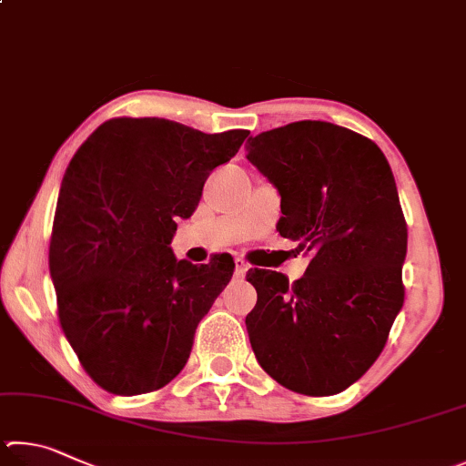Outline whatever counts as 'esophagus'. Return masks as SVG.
Here are the masks:
<instances>
[{"instance_id":"34e87169","label":"esophagus","mask_w":466,"mask_h":466,"mask_svg":"<svg viewBox=\"0 0 466 466\" xmlns=\"http://www.w3.org/2000/svg\"><path fill=\"white\" fill-rule=\"evenodd\" d=\"M246 272H248V262H246V259H241V258L235 259V274L243 276Z\"/></svg>"}]
</instances>
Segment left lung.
Wrapping results in <instances>:
<instances>
[{
	"instance_id": "1",
	"label": "left lung",
	"mask_w": 466,
	"mask_h": 466,
	"mask_svg": "<svg viewBox=\"0 0 466 466\" xmlns=\"http://www.w3.org/2000/svg\"><path fill=\"white\" fill-rule=\"evenodd\" d=\"M248 159L279 187V233L311 254L292 284L248 272L251 348L282 387L341 393L380 356L403 307L407 223L393 171L377 143L323 120L249 137Z\"/></svg>"
}]
</instances>
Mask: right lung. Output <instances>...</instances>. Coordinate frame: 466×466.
I'll return each instance as SVG.
<instances>
[{
  "mask_svg": "<svg viewBox=\"0 0 466 466\" xmlns=\"http://www.w3.org/2000/svg\"><path fill=\"white\" fill-rule=\"evenodd\" d=\"M249 130L207 135L166 118H110L65 171L48 248L59 323L84 370L114 395L166 387L235 270L194 266L169 243L202 186Z\"/></svg>",
  "mask_w": 466,
  "mask_h": 466,
  "instance_id": "1",
  "label": "right lung"
}]
</instances>
